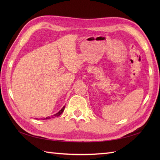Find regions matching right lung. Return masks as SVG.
Instances as JSON below:
<instances>
[{
  "label": "right lung",
  "mask_w": 160,
  "mask_h": 160,
  "mask_svg": "<svg viewBox=\"0 0 160 160\" xmlns=\"http://www.w3.org/2000/svg\"><path fill=\"white\" fill-rule=\"evenodd\" d=\"M65 106H64L63 108H62L59 112L58 113H55V115H52L51 117H47V118H43L42 119H51V118H55V117H58V116H59L62 112H63V111H64V109H65Z\"/></svg>",
  "instance_id": "right-lung-1"
}]
</instances>
